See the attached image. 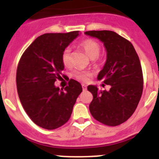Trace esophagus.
Wrapping results in <instances>:
<instances>
[{
    "label": "esophagus",
    "instance_id": "esophagus-1",
    "mask_svg": "<svg viewBox=\"0 0 159 159\" xmlns=\"http://www.w3.org/2000/svg\"><path fill=\"white\" fill-rule=\"evenodd\" d=\"M82 88H83V90H84V91H86V90H87V86H86V85H85V84H83V85H82Z\"/></svg>",
    "mask_w": 159,
    "mask_h": 159
}]
</instances>
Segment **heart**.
Masks as SVG:
<instances>
[{"mask_svg": "<svg viewBox=\"0 0 159 159\" xmlns=\"http://www.w3.org/2000/svg\"><path fill=\"white\" fill-rule=\"evenodd\" d=\"M80 46L88 57L93 60V62H99V55L101 51V46L99 42H97L96 40L91 39V38H88V39L82 40L80 43ZM61 59H62V62L65 67H68L71 65V49L69 48H66L63 51ZM92 76V73L88 71H84V70H76L73 72V77L80 82H88L91 80Z\"/></svg>", "mask_w": 159, "mask_h": 159, "instance_id": "1", "label": "heart"}]
</instances>
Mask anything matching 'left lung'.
Listing matches in <instances>:
<instances>
[{
    "label": "left lung",
    "mask_w": 159,
    "mask_h": 159,
    "mask_svg": "<svg viewBox=\"0 0 159 159\" xmlns=\"http://www.w3.org/2000/svg\"><path fill=\"white\" fill-rule=\"evenodd\" d=\"M85 34L99 39L106 48V64L98 80L111 86L109 91L88 87L93 95L90 112L102 124L118 126L133 115L141 99L143 75L139 58L132 43L116 32L88 31Z\"/></svg>",
    "instance_id": "left-lung-1"
}]
</instances>
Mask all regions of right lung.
<instances>
[{
  "instance_id": "add662e5",
  "label": "right lung",
  "mask_w": 159,
  "mask_h": 159,
  "mask_svg": "<svg viewBox=\"0 0 159 159\" xmlns=\"http://www.w3.org/2000/svg\"><path fill=\"white\" fill-rule=\"evenodd\" d=\"M80 32L45 33L24 52L16 69V88L22 106L39 127L54 130L65 124L82 87L71 79L64 90L55 87L62 79V52Z\"/></svg>"
}]
</instances>
